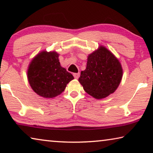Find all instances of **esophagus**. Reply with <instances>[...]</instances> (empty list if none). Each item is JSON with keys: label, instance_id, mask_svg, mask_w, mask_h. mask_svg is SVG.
<instances>
[{"label": "esophagus", "instance_id": "1", "mask_svg": "<svg viewBox=\"0 0 153 153\" xmlns=\"http://www.w3.org/2000/svg\"><path fill=\"white\" fill-rule=\"evenodd\" d=\"M74 76L76 79H78L79 77V73H76V74H74Z\"/></svg>", "mask_w": 153, "mask_h": 153}]
</instances>
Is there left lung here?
Returning <instances> with one entry per match:
<instances>
[{"label": "left lung", "mask_w": 153, "mask_h": 153, "mask_svg": "<svg viewBox=\"0 0 153 153\" xmlns=\"http://www.w3.org/2000/svg\"><path fill=\"white\" fill-rule=\"evenodd\" d=\"M122 76L120 61L105 46L100 45L88 56L86 68L81 71L78 81L88 94L102 99L117 89Z\"/></svg>", "instance_id": "left-lung-1"}]
</instances>
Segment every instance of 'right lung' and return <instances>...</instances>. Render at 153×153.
<instances>
[{"mask_svg": "<svg viewBox=\"0 0 153 153\" xmlns=\"http://www.w3.org/2000/svg\"><path fill=\"white\" fill-rule=\"evenodd\" d=\"M59 54L56 51H42L28 65V82L33 92L46 98L60 95L67 84L74 79L72 74L61 66Z\"/></svg>", "mask_w": 153, "mask_h": 153, "instance_id": "obj_1", "label": "right lung"}]
</instances>
